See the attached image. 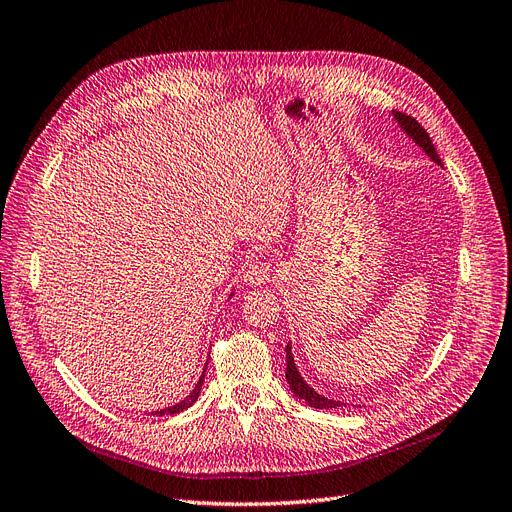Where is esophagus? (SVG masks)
<instances>
[{
	"mask_svg": "<svg viewBox=\"0 0 512 512\" xmlns=\"http://www.w3.org/2000/svg\"><path fill=\"white\" fill-rule=\"evenodd\" d=\"M272 266L268 261H263V259H259V261H251L249 266H246V270H244V282L246 285H257V287H261V285H266V282H270L272 280Z\"/></svg>",
	"mask_w": 512,
	"mask_h": 512,
	"instance_id": "34e87169",
	"label": "esophagus"
}]
</instances>
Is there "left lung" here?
Here are the masks:
<instances>
[{
  "mask_svg": "<svg viewBox=\"0 0 512 512\" xmlns=\"http://www.w3.org/2000/svg\"><path fill=\"white\" fill-rule=\"evenodd\" d=\"M392 118L396 120V124L401 126V130L405 132V135L415 145H420L422 151H426V156L432 162H437L439 166H443V162H441V158L437 154V149H434V145H432V141L428 137V132L422 128V124L418 120H413L411 116H407V113L394 111V109H392ZM285 375H287V382H289L293 394L297 396V399L304 401L306 405H310L314 409H335V407H342L344 405V403H339V401L327 399V396L318 394L314 388H310L306 384V380H304V377H301V373L295 367V358H293V352H291V344H287V373Z\"/></svg>",
  "mask_w": 512,
  "mask_h": 512,
  "instance_id": "left-lung-1",
  "label": "left lung"
}]
</instances>
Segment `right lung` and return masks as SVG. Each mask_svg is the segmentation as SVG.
I'll return each mask as SVG.
<instances>
[{"instance_id": "add662e5", "label": "right lung", "mask_w": 512, "mask_h": 512, "mask_svg": "<svg viewBox=\"0 0 512 512\" xmlns=\"http://www.w3.org/2000/svg\"><path fill=\"white\" fill-rule=\"evenodd\" d=\"M208 365V363H206ZM206 369V367H204ZM202 384H204V371H202V375H200V380H198V384H196V388L189 392L183 401H179V403H175L173 407H166V409H160V411H156V413H151V415H175V413H179V411H183V409H187V407H192L196 401H198V394H200V388H202Z\"/></svg>"}]
</instances>
